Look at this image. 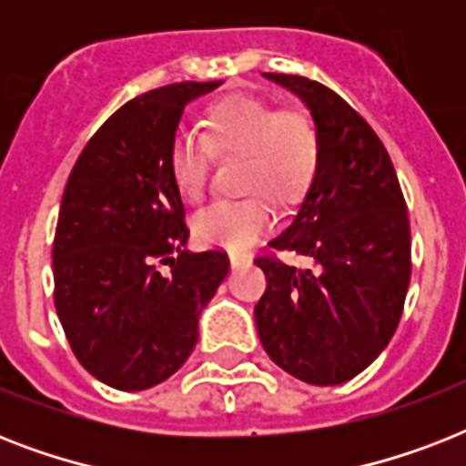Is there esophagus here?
I'll return each mask as SVG.
<instances>
[{
	"label": "esophagus",
	"instance_id": "obj_1",
	"mask_svg": "<svg viewBox=\"0 0 466 466\" xmlns=\"http://www.w3.org/2000/svg\"><path fill=\"white\" fill-rule=\"evenodd\" d=\"M229 263H232V268H239V266L248 263V258L241 254H229Z\"/></svg>",
	"mask_w": 466,
	"mask_h": 466
}]
</instances>
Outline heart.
<instances>
[{
  "label": "heart",
  "mask_w": 466,
  "mask_h": 466,
  "mask_svg": "<svg viewBox=\"0 0 466 466\" xmlns=\"http://www.w3.org/2000/svg\"><path fill=\"white\" fill-rule=\"evenodd\" d=\"M212 155H244L239 200H218L193 219L205 247L241 254L273 227V198L295 205L307 196L321 161V140L305 111L285 108L258 96H229L205 113L203 135L178 133L168 145V176L181 198L198 203L210 178Z\"/></svg>",
  "instance_id": "1"
}]
</instances>
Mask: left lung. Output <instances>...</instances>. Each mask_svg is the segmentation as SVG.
I'll use <instances>...</instances> for the list:
<instances>
[{
	"instance_id": "8db88e82",
	"label": "left lung",
	"mask_w": 466,
	"mask_h": 466,
	"mask_svg": "<svg viewBox=\"0 0 466 466\" xmlns=\"http://www.w3.org/2000/svg\"><path fill=\"white\" fill-rule=\"evenodd\" d=\"M298 94L321 140L317 178L273 251L305 256L295 268L258 256L266 292L256 329L278 368L329 387L368 368L397 331L411 280V227L397 171L360 113L324 84L266 72Z\"/></svg>"
}]
</instances>
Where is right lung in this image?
<instances>
[{
  "instance_id": "add662e5",
  "label": "right lung",
  "mask_w": 466,
  "mask_h": 466,
  "mask_svg": "<svg viewBox=\"0 0 466 466\" xmlns=\"http://www.w3.org/2000/svg\"><path fill=\"white\" fill-rule=\"evenodd\" d=\"M219 84H168L120 106L65 186L55 309L76 360L116 390H149L188 360L198 317L229 270L219 248H183L186 210L167 164L183 108Z\"/></svg>"
}]
</instances>
